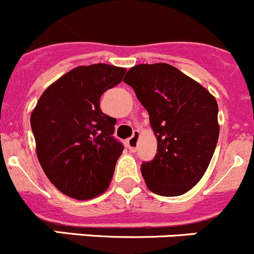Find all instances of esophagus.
I'll return each mask as SVG.
<instances>
[{
    "label": "esophagus",
    "instance_id": "34e87169",
    "mask_svg": "<svg viewBox=\"0 0 254 254\" xmlns=\"http://www.w3.org/2000/svg\"><path fill=\"white\" fill-rule=\"evenodd\" d=\"M139 137H140V131L139 130H135L132 136L127 140V147H129L130 151H136L137 145H139Z\"/></svg>",
    "mask_w": 254,
    "mask_h": 254
}]
</instances>
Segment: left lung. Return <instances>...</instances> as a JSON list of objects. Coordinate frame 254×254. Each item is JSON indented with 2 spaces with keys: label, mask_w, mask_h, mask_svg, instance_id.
<instances>
[{
  "label": "left lung",
  "mask_w": 254,
  "mask_h": 254,
  "mask_svg": "<svg viewBox=\"0 0 254 254\" xmlns=\"http://www.w3.org/2000/svg\"><path fill=\"white\" fill-rule=\"evenodd\" d=\"M123 81L150 115L157 153L143 162L147 188L163 196L190 190L206 172L219 139L216 99L205 87L165 63L140 64Z\"/></svg>",
  "instance_id": "left-lung-1"
}]
</instances>
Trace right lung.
Here are the masks:
<instances>
[{
	"label": "right lung",
	"instance_id": "obj_1",
	"mask_svg": "<svg viewBox=\"0 0 254 254\" xmlns=\"http://www.w3.org/2000/svg\"><path fill=\"white\" fill-rule=\"evenodd\" d=\"M127 68L78 66L43 92L30 114L35 151L49 181L65 195L87 200L108 189L123 145L112 136L117 120L99 99Z\"/></svg>",
	"mask_w": 254,
	"mask_h": 254
}]
</instances>
